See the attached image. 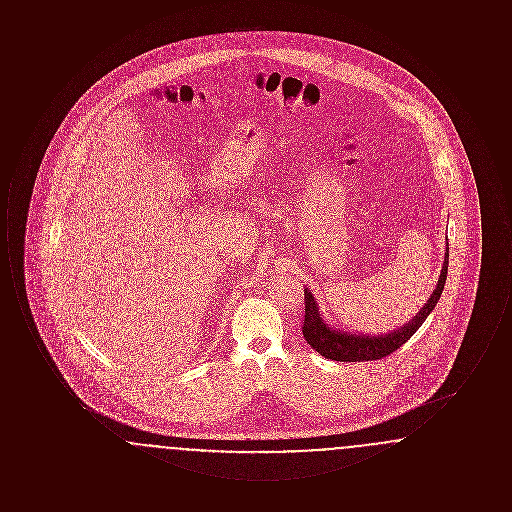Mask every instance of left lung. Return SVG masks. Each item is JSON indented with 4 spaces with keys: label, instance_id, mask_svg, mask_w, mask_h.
Listing matches in <instances>:
<instances>
[{
    "label": "left lung",
    "instance_id": "8db88e82",
    "mask_svg": "<svg viewBox=\"0 0 512 512\" xmlns=\"http://www.w3.org/2000/svg\"><path fill=\"white\" fill-rule=\"evenodd\" d=\"M447 265H449V247L445 249V259H443V267H441L436 290L424 303V307L416 313V317L411 318L407 324H403L399 330H393L390 334H382V336L351 334V332L332 328L330 324L324 322V318L320 315L317 299L313 297L311 290H305V320H303V328H301L303 338L322 357L340 361V363H361V361H376V359L388 357L390 353L397 351L405 341L411 340L414 332L422 326V322L438 305L445 280H447Z\"/></svg>",
    "mask_w": 512,
    "mask_h": 512
}]
</instances>
